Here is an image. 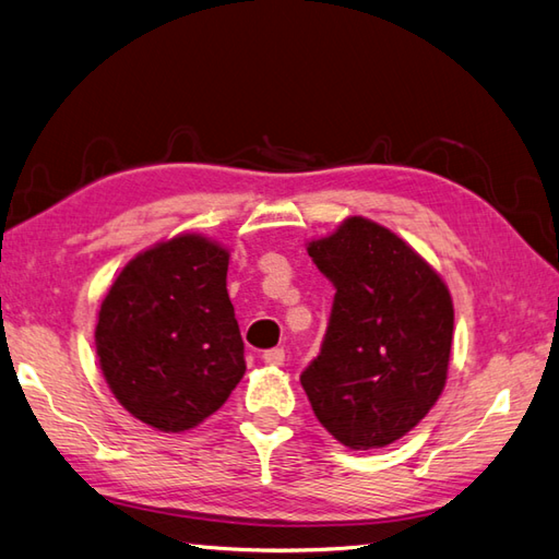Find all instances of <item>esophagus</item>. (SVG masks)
<instances>
[{
  "label": "esophagus",
  "mask_w": 559,
  "mask_h": 559,
  "mask_svg": "<svg viewBox=\"0 0 559 559\" xmlns=\"http://www.w3.org/2000/svg\"><path fill=\"white\" fill-rule=\"evenodd\" d=\"M263 361L267 366H282L284 364V349H280V346H275V349H267L263 354Z\"/></svg>",
  "instance_id": "esophagus-1"
}]
</instances>
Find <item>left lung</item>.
Masks as SVG:
<instances>
[{
    "label": "left lung",
    "instance_id": "obj_1",
    "mask_svg": "<svg viewBox=\"0 0 559 559\" xmlns=\"http://www.w3.org/2000/svg\"><path fill=\"white\" fill-rule=\"evenodd\" d=\"M308 255L334 287L301 384L322 428L352 450L406 436L448 380L454 308L440 275L396 234L349 217Z\"/></svg>",
    "mask_w": 559,
    "mask_h": 559
}]
</instances>
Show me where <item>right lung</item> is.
I'll return each mask as SVG.
<instances>
[{
	"label": "right lung",
	"instance_id": "add662e5",
	"mask_svg": "<svg viewBox=\"0 0 559 559\" xmlns=\"http://www.w3.org/2000/svg\"><path fill=\"white\" fill-rule=\"evenodd\" d=\"M227 265L225 248L183 234L135 255L105 296L95 328L100 368L119 404L143 424L189 430L243 378Z\"/></svg>",
	"mask_w": 559,
	"mask_h": 559
}]
</instances>
